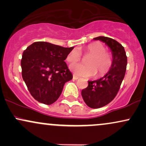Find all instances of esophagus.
<instances>
[{"mask_svg":"<svg viewBox=\"0 0 146 146\" xmlns=\"http://www.w3.org/2000/svg\"><path fill=\"white\" fill-rule=\"evenodd\" d=\"M78 79H79V78L78 76H76V75H73V80H78Z\"/></svg>","mask_w":146,"mask_h":146,"instance_id":"obj_1","label":"esophagus"}]
</instances>
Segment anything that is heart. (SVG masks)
<instances>
[{"label": "heart", "mask_w": 146, "mask_h": 146, "mask_svg": "<svg viewBox=\"0 0 146 146\" xmlns=\"http://www.w3.org/2000/svg\"><path fill=\"white\" fill-rule=\"evenodd\" d=\"M84 54L89 56L86 60V65L82 64H72L70 69L74 74L83 78H90L97 73L101 77L107 73L113 64L111 55L106 52V48L102 43L93 42L88 44L84 50ZM81 55L78 50H73L66 56V61L74 63L79 61Z\"/></svg>", "instance_id": "heart-1"}]
</instances>
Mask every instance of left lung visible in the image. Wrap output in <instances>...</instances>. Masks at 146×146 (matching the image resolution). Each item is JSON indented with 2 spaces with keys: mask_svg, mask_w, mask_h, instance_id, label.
Instances as JSON below:
<instances>
[{
  "mask_svg": "<svg viewBox=\"0 0 146 146\" xmlns=\"http://www.w3.org/2000/svg\"><path fill=\"white\" fill-rule=\"evenodd\" d=\"M93 40L104 42L113 56V64L108 73L98 80L88 81L87 88L82 90L86 104L91 108H99L113 101L118 93L126 71L127 57L123 46L115 40L104 36Z\"/></svg>",
  "mask_w": 146,
  "mask_h": 146,
  "instance_id": "obj_1",
  "label": "left lung"
}]
</instances>
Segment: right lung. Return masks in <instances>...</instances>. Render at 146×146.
Wrapping results in <instances>:
<instances>
[{"label":"right lung","instance_id":"1","mask_svg":"<svg viewBox=\"0 0 146 146\" xmlns=\"http://www.w3.org/2000/svg\"><path fill=\"white\" fill-rule=\"evenodd\" d=\"M73 48L36 42L25 50L22 76L35 100L50 105L59 98L64 84L73 78L64 60Z\"/></svg>","mask_w":146,"mask_h":146}]
</instances>
